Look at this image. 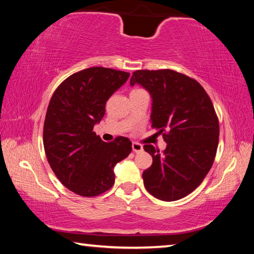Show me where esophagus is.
Wrapping results in <instances>:
<instances>
[{
  "instance_id": "1",
  "label": "esophagus",
  "mask_w": 254,
  "mask_h": 254,
  "mask_svg": "<svg viewBox=\"0 0 254 254\" xmlns=\"http://www.w3.org/2000/svg\"><path fill=\"white\" fill-rule=\"evenodd\" d=\"M132 149H133V151L136 152V153L143 151L142 144H140V143H137V142H133L132 143Z\"/></svg>"
}]
</instances>
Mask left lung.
I'll return each instance as SVG.
<instances>
[{"label":"left lung","instance_id":"1","mask_svg":"<svg viewBox=\"0 0 254 254\" xmlns=\"http://www.w3.org/2000/svg\"><path fill=\"white\" fill-rule=\"evenodd\" d=\"M130 84L150 93L151 127L167 143L161 152L144 144L153 160L142 174L144 187L160 200H178L194 191L213 166L220 136L213 103L198 81L171 69L135 70Z\"/></svg>","mask_w":254,"mask_h":254}]
</instances>
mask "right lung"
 <instances>
[{"label": "right lung", "instance_id": "add662e5", "mask_svg": "<svg viewBox=\"0 0 254 254\" xmlns=\"http://www.w3.org/2000/svg\"><path fill=\"white\" fill-rule=\"evenodd\" d=\"M130 74L104 67L77 71L51 96L44 124V147L51 169L77 195L94 197L113 186L114 166L131 153L126 136L104 142L93 131L106 101Z\"/></svg>", "mask_w": 254, "mask_h": 254}]
</instances>
